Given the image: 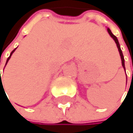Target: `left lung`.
Instances as JSON below:
<instances>
[{
	"instance_id": "obj_1",
	"label": "left lung",
	"mask_w": 133,
	"mask_h": 133,
	"mask_svg": "<svg viewBox=\"0 0 133 133\" xmlns=\"http://www.w3.org/2000/svg\"><path fill=\"white\" fill-rule=\"evenodd\" d=\"M108 30V32H109V34L110 35V36L114 39L115 41V42L116 43V45H117V47H118V49H119V54H120V56H121V59H122V66L124 68V69H125V63H124V57H123V55H122V50H121V48H120V45H119V41L117 39V38L112 33V31H110V29L109 28H108L107 29ZM132 77H133V75H132Z\"/></svg>"
}]
</instances>
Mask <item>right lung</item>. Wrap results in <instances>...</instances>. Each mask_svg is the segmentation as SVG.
<instances>
[{
	"instance_id": "obj_1",
	"label": "right lung",
	"mask_w": 133,
	"mask_h": 133,
	"mask_svg": "<svg viewBox=\"0 0 133 133\" xmlns=\"http://www.w3.org/2000/svg\"><path fill=\"white\" fill-rule=\"evenodd\" d=\"M14 51H15V49H14V50H13V51H12V52L11 53V55L8 57V60H7V62H8V60L10 59V58H11V56L12 53H13ZM7 62H6V64H7ZM1 87H3V85H2V82H1V72H0V91H1ZM3 89H4V87H3Z\"/></svg>"
}]
</instances>
